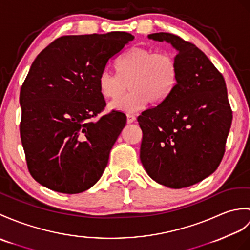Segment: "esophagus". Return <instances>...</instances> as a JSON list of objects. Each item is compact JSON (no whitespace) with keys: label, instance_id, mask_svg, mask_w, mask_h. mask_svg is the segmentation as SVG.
Returning a JSON list of instances; mask_svg holds the SVG:
<instances>
[{"label":"esophagus","instance_id":"34e87169","mask_svg":"<svg viewBox=\"0 0 250 250\" xmlns=\"http://www.w3.org/2000/svg\"><path fill=\"white\" fill-rule=\"evenodd\" d=\"M136 120V117L134 115H132V114H126V123L127 124H132V123H134V121Z\"/></svg>","mask_w":250,"mask_h":250}]
</instances>
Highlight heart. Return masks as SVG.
Returning <instances> with one entry per match:
<instances>
[{"instance_id": "1", "label": "heart", "mask_w": 250, "mask_h": 250, "mask_svg": "<svg viewBox=\"0 0 250 250\" xmlns=\"http://www.w3.org/2000/svg\"><path fill=\"white\" fill-rule=\"evenodd\" d=\"M116 73L104 70L98 78V88L103 98H118L125 86L129 92L109 104L112 109L135 112L149 102L163 103L175 88L178 63L167 52H156L146 46H132L115 63ZM127 85H125V84Z\"/></svg>"}]
</instances>
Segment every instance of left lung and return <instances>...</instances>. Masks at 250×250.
Segmentation results:
<instances>
[{
  "label": "left lung",
  "mask_w": 250,
  "mask_h": 250,
  "mask_svg": "<svg viewBox=\"0 0 250 250\" xmlns=\"http://www.w3.org/2000/svg\"><path fill=\"white\" fill-rule=\"evenodd\" d=\"M149 38L178 50V79L166 100L137 117L141 161L155 182L183 188L217 169L232 123L225 79L200 49L171 33Z\"/></svg>",
  "instance_id": "left-lung-1"
}]
</instances>
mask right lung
<instances>
[{
    "label": "right lung",
    "instance_id": "obj_1",
    "mask_svg": "<svg viewBox=\"0 0 250 250\" xmlns=\"http://www.w3.org/2000/svg\"><path fill=\"white\" fill-rule=\"evenodd\" d=\"M134 39L125 32L68 35L52 42L21 86L20 136L27 169L63 194L90 188L101 178L126 116L106 106L98 78Z\"/></svg>",
    "mask_w": 250,
    "mask_h": 250
}]
</instances>
